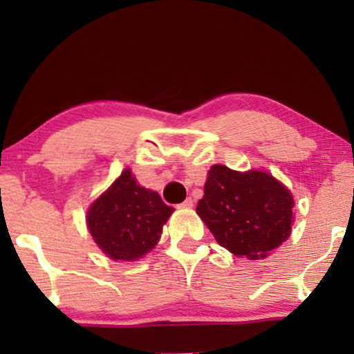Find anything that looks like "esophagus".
Returning a JSON list of instances; mask_svg holds the SVG:
<instances>
[{"instance_id": "1", "label": "esophagus", "mask_w": 354, "mask_h": 354, "mask_svg": "<svg viewBox=\"0 0 354 354\" xmlns=\"http://www.w3.org/2000/svg\"><path fill=\"white\" fill-rule=\"evenodd\" d=\"M180 207H193V200H192V198H187L185 201L180 203Z\"/></svg>"}]
</instances>
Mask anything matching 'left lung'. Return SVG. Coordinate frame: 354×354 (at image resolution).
Instances as JSON below:
<instances>
[{
  "mask_svg": "<svg viewBox=\"0 0 354 354\" xmlns=\"http://www.w3.org/2000/svg\"><path fill=\"white\" fill-rule=\"evenodd\" d=\"M293 196L261 171L211 167L196 212L217 243L236 256L266 258L290 236Z\"/></svg>",
  "mask_w": 354,
  "mask_h": 354,
  "instance_id": "8db88e82",
  "label": "left lung"
}]
</instances>
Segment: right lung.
Wrapping results in <instances>:
<instances>
[{
    "label": "right lung",
    "instance_id": "right-lung-1",
    "mask_svg": "<svg viewBox=\"0 0 354 354\" xmlns=\"http://www.w3.org/2000/svg\"><path fill=\"white\" fill-rule=\"evenodd\" d=\"M172 211L156 192L140 187L127 169L91 205L86 225L104 254L133 261L158 243Z\"/></svg>",
    "mask_w": 354,
    "mask_h": 354
}]
</instances>
